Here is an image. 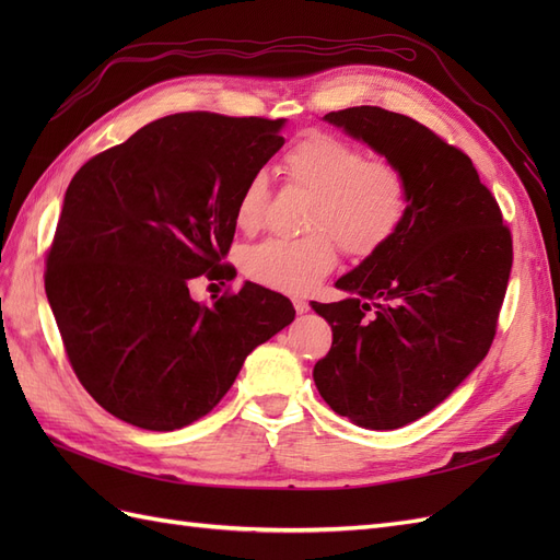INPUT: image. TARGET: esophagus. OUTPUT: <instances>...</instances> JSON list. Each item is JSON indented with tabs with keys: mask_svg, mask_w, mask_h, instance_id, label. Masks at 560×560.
Listing matches in <instances>:
<instances>
[{
	"mask_svg": "<svg viewBox=\"0 0 560 560\" xmlns=\"http://www.w3.org/2000/svg\"><path fill=\"white\" fill-rule=\"evenodd\" d=\"M294 308H296V313H299V315H303V313H308V311H311L308 301H303V299H294Z\"/></svg>",
	"mask_w": 560,
	"mask_h": 560,
	"instance_id": "34e87169",
	"label": "esophagus"
}]
</instances>
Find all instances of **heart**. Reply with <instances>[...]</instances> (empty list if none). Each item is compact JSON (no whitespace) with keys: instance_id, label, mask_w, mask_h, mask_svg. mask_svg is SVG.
Masks as SVG:
<instances>
[{"instance_id":"obj_1","label":"heart","mask_w":560,"mask_h":560,"mask_svg":"<svg viewBox=\"0 0 560 560\" xmlns=\"http://www.w3.org/2000/svg\"><path fill=\"white\" fill-rule=\"evenodd\" d=\"M282 171L313 191L308 235L268 238L243 254L247 278L268 290L306 294L336 264V244L350 257H371L401 231L409 217V182L397 165L366 154L336 135L308 132L282 156ZM268 177L252 175L235 200V226L245 233L264 222Z\"/></svg>"}]
</instances>
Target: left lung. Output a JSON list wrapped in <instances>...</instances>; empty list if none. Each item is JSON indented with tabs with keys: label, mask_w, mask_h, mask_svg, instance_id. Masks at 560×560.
Instances as JSON below:
<instances>
[{
	"label": "left lung",
	"mask_w": 560,
	"mask_h": 560,
	"mask_svg": "<svg viewBox=\"0 0 560 560\" xmlns=\"http://www.w3.org/2000/svg\"><path fill=\"white\" fill-rule=\"evenodd\" d=\"M409 182V217L381 252L336 280L348 296L313 301L331 350L317 393L366 430H397L436 409L493 343L512 270V235L460 149L381 107L329 112Z\"/></svg>",
	"instance_id": "obj_1"
}]
</instances>
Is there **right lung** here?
Masks as SVG:
<instances>
[{
    "mask_svg": "<svg viewBox=\"0 0 560 560\" xmlns=\"http://www.w3.org/2000/svg\"><path fill=\"white\" fill-rule=\"evenodd\" d=\"M284 118L163 116L91 159L65 191L46 296L67 358L105 411L171 432L210 413L247 354L296 315L245 282L200 306L189 282L224 276L235 200L284 144Z\"/></svg>",
    "mask_w": 560,
    "mask_h": 560,
    "instance_id": "right-lung-1",
    "label": "right lung"
}]
</instances>
